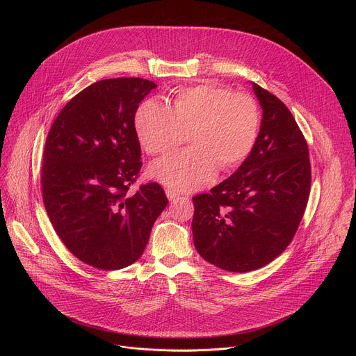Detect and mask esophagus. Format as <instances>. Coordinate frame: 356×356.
I'll return each instance as SVG.
<instances>
[{
	"label": "esophagus",
	"instance_id": "1",
	"mask_svg": "<svg viewBox=\"0 0 356 356\" xmlns=\"http://www.w3.org/2000/svg\"><path fill=\"white\" fill-rule=\"evenodd\" d=\"M166 195L169 200H176L180 195V193L175 188H166Z\"/></svg>",
	"mask_w": 356,
	"mask_h": 356
}]
</instances>
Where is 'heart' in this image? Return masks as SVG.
<instances>
[{
  "label": "heart",
  "instance_id": "obj_1",
  "mask_svg": "<svg viewBox=\"0 0 356 356\" xmlns=\"http://www.w3.org/2000/svg\"><path fill=\"white\" fill-rule=\"evenodd\" d=\"M257 101L214 83L180 88L172 106L147 98L134 115L135 135L147 155H166L188 134L190 149L155 162L149 175L180 191L209 184L245 162L259 135Z\"/></svg>",
  "mask_w": 356,
  "mask_h": 356
}]
</instances>
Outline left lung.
Listing matches in <instances>:
<instances>
[{
  "mask_svg": "<svg viewBox=\"0 0 356 356\" xmlns=\"http://www.w3.org/2000/svg\"><path fill=\"white\" fill-rule=\"evenodd\" d=\"M262 124L250 155L210 193L193 197L194 246L229 272L266 266L289 246L307 207L312 165L307 140L275 94L253 83Z\"/></svg>",
  "mask_w": 356,
  "mask_h": 356,
  "instance_id": "1",
  "label": "left lung"
}]
</instances>
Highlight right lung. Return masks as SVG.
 <instances>
[{"instance_id": "1", "label": "right lung", "mask_w": 356, "mask_h": 356, "mask_svg": "<svg viewBox=\"0 0 356 356\" xmlns=\"http://www.w3.org/2000/svg\"><path fill=\"white\" fill-rule=\"evenodd\" d=\"M155 87L140 77L92 83L47 134L40 173L47 217L65 246L92 268L117 270L136 262L169 202L155 181L131 191L142 168L134 115Z\"/></svg>"}]
</instances>
